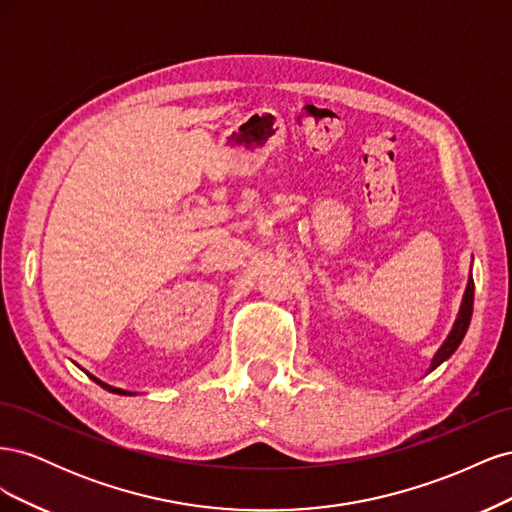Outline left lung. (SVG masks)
Returning a JSON list of instances; mask_svg holds the SVG:
<instances>
[{"label":"left lung","instance_id":"obj_1","mask_svg":"<svg viewBox=\"0 0 512 512\" xmlns=\"http://www.w3.org/2000/svg\"><path fill=\"white\" fill-rule=\"evenodd\" d=\"M472 307H474V280H472V275H470L466 292H463V301H461V307H459L457 320H455V324H453L451 333H448L446 342L440 346V350L436 352V356H433V359H431L429 371H433L438 365H442V363L448 359V356H451V354L459 348V344L463 342V335H466V331H468V327H470Z\"/></svg>","mask_w":512,"mask_h":512}]
</instances>
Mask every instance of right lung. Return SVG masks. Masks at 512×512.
Returning <instances> with one entry per match:
<instances>
[{"label":"right lung","instance_id":"right-lung-1","mask_svg":"<svg viewBox=\"0 0 512 512\" xmlns=\"http://www.w3.org/2000/svg\"><path fill=\"white\" fill-rule=\"evenodd\" d=\"M91 380L94 382H98L102 389H106V391H111V393H117V395H134V393H130V391H123V389H117V386H111V384H106V382H102V380H98V378H94L91 374H87Z\"/></svg>","mask_w":512,"mask_h":512}]
</instances>
